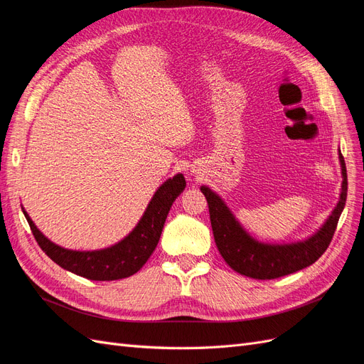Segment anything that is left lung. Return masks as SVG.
Returning <instances> with one entry per match:
<instances>
[{"mask_svg":"<svg viewBox=\"0 0 364 364\" xmlns=\"http://www.w3.org/2000/svg\"><path fill=\"white\" fill-rule=\"evenodd\" d=\"M338 161L343 181L337 205L313 235L290 243H266L252 237L222 197L209 186L202 185L200 191L208 200L215 245L228 266L253 279H274L302 270L321 258L331 243L346 203L348 176L340 150Z\"/></svg>","mask_w":364,"mask_h":364,"instance_id":"8db88e82","label":"left lung"}]
</instances>
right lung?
<instances>
[{"label": "right lung", "mask_w": 364, "mask_h": 364, "mask_svg": "<svg viewBox=\"0 0 364 364\" xmlns=\"http://www.w3.org/2000/svg\"><path fill=\"white\" fill-rule=\"evenodd\" d=\"M185 178L178 173L165 181L153 194L136 226L118 243L97 250L65 249L43 235L23 208L38 245L65 270L91 281H115L135 274L156 249L165 218L173 202L185 190Z\"/></svg>", "instance_id": "right-lung-1"}]
</instances>
